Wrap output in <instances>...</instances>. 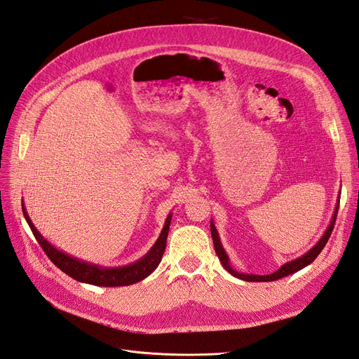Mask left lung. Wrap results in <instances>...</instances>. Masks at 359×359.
Returning a JSON list of instances; mask_svg holds the SVG:
<instances>
[{"label":"left lung","mask_w":359,"mask_h":359,"mask_svg":"<svg viewBox=\"0 0 359 359\" xmlns=\"http://www.w3.org/2000/svg\"><path fill=\"white\" fill-rule=\"evenodd\" d=\"M339 205H340V198L337 199V206L334 210V214H332V219L330 222V226L327 227V231L323 232V235L320 236V240L316 243V245H313L307 253H304L301 257L298 259H293L290 260V262L281 265L276 273L273 274H268V276H257V274H244V273H240V271H236L232 264H231V259L229 256H227L224 247L222 245V241H220V236H219V232H217L214 223L211 222V235H212V243H214V248H215V253L217 256H219L220 262L223 265V268L227 271V273L232 274L233 277L240 278V280H244V281H274V280H278V278H283L289 274H293L297 273V271L306 268L307 265H310L314 259H316L319 256V253L323 250L325 244L328 243L330 236L332 233V229H334V224H335V219H337V212H339Z\"/></svg>","instance_id":"1"}]
</instances>
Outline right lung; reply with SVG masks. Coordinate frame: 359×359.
Returning a JSON list of instances; mask_svg holds the SVG:
<instances>
[{
	"mask_svg": "<svg viewBox=\"0 0 359 359\" xmlns=\"http://www.w3.org/2000/svg\"><path fill=\"white\" fill-rule=\"evenodd\" d=\"M22 212L28 226L31 227L32 233H34L37 243L40 247L45 250L48 257L55 264L62 273H66L76 281H82V283H88L94 286H104V287H115V286H128L137 283V281L147 278L153 271L158 266L163 253H165L166 241H168V233H169V226L172 220V214L166 217L165 226H163L161 233L157 238L154 245L149 248V252L140 257L136 262L124 265V266H100L94 265L90 262H85V260L76 259L67 253H64L62 250H58L53 247L45 236H43L37 229L34 223L31 222L29 215L27 212V208L22 201Z\"/></svg>",
	"mask_w": 359,
	"mask_h": 359,
	"instance_id": "right-lung-1",
	"label": "right lung"
}]
</instances>
